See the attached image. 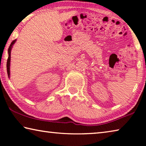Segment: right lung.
I'll use <instances>...</instances> for the list:
<instances>
[{
    "label": "right lung",
    "instance_id": "add662e5",
    "mask_svg": "<svg viewBox=\"0 0 146 146\" xmlns=\"http://www.w3.org/2000/svg\"><path fill=\"white\" fill-rule=\"evenodd\" d=\"M16 40H14L12 41V42L11 43L10 46H9V48H8V54H9V56H8V60H7V72H8V76L9 77V65H10V58H11V48H12V46L13 45L14 43L15 42Z\"/></svg>",
    "mask_w": 146,
    "mask_h": 146
}]
</instances>
